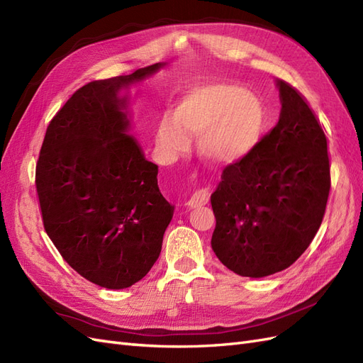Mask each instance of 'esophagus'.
I'll return each instance as SVG.
<instances>
[{"label":"esophagus","instance_id":"esophagus-1","mask_svg":"<svg viewBox=\"0 0 363 363\" xmlns=\"http://www.w3.org/2000/svg\"><path fill=\"white\" fill-rule=\"evenodd\" d=\"M208 189L207 188H200L194 191V194L191 195V199L186 201V206L188 207H200L208 203Z\"/></svg>","mask_w":363,"mask_h":363}]
</instances>
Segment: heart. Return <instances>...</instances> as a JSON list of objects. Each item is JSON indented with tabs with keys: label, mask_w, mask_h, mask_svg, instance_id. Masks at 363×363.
<instances>
[{
	"label": "heart",
	"mask_w": 363,
	"mask_h": 363,
	"mask_svg": "<svg viewBox=\"0 0 363 363\" xmlns=\"http://www.w3.org/2000/svg\"><path fill=\"white\" fill-rule=\"evenodd\" d=\"M268 125L259 96L235 83L195 86L186 92L174 116L157 124V144L167 156L189 147L188 136H200V151L219 163H232L256 148Z\"/></svg>",
	"instance_id": "1"
}]
</instances>
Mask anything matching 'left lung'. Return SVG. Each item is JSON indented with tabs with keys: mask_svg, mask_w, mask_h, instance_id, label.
<instances>
[{
	"mask_svg": "<svg viewBox=\"0 0 363 363\" xmlns=\"http://www.w3.org/2000/svg\"><path fill=\"white\" fill-rule=\"evenodd\" d=\"M279 123L230 163L211 196L212 248L230 271L259 279L291 267L311 245L330 192L327 138L306 98L279 80Z\"/></svg>",
	"mask_w": 363,
	"mask_h": 363,
	"instance_id": "left-lung-1",
	"label": "left lung"
}]
</instances>
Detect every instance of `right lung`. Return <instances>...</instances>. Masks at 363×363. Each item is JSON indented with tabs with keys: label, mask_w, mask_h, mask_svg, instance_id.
Segmentation results:
<instances>
[{
	"label": "right lung",
	"mask_w": 363,
	"mask_h": 363,
	"mask_svg": "<svg viewBox=\"0 0 363 363\" xmlns=\"http://www.w3.org/2000/svg\"><path fill=\"white\" fill-rule=\"evenodd\" d=\"M164 63L75 91L47 127L36 164L45 232L68 265L98 286L124 289L157 260L174 207L157 164L127 131L123 89Z\"/></svg>",
	"instance_id": "right-lung-1"
}]
</instances>
